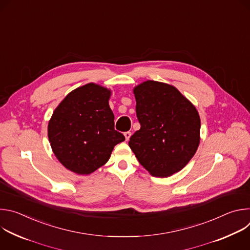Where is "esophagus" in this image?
Returning a JSON list of instances; mask_svg holds the SVG:
<instances>
[{"instance_id": "obj_1", "label": "esophagus", "mask_w": 250, "mask_h": 250, "mask_svg": "<svg viewBox=\"0 0 250 250\" xmlns=\"http://www.w3.org/2000/svg\"><path fill=\"white\" fill-rule=\"evenodd\" d=\"M130 135H131V132H130V131H126V132H125V140H126V141H127V140H129Z\"/></svg>"}]
</instances>
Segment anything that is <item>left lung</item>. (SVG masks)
<instances>
[{"instance_id":"obj_1","label":"left lung","mask_w":250,"mask_h":250,"mask_svg":"<svg viewBox=\"0 0 250 250\" xmlns=\"http://www.w3.org/2000/svg\"><path fill=\"white\" fill-rule=\"evenodd\" d=\"M140 128L128 146L152 176L168 177L183 169L200 144L201 120L194 104L175 87L146 81L133 89Z\"/></svg>"}]
</instances>
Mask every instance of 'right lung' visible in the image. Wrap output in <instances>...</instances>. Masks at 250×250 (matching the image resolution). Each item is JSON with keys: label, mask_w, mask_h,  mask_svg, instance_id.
Segmentation results:
<instances>
[{"label": "right lung", "mask_w": 250, "mask_h": 250, "mask_svg": "<svg viewBox=\"0 0 250 250\" xmlns=\"http://www.w3.org/2000/svg\"><path fill=\"white\" fill-rule=\"evenodd\" d=\"M110 96V90L89 83L69 93L53 112L48 139L57 159L70 171L94 172L125 139L115 129Z\"/></svg>", "instance_id": "obj_1"}]
</instances>
